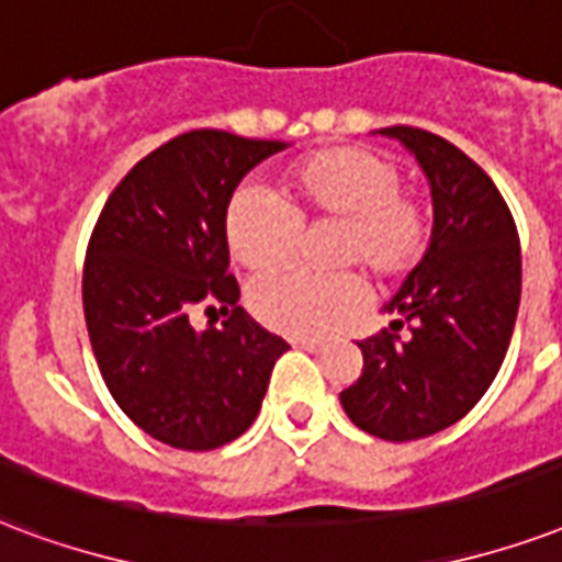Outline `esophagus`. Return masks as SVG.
I'll return each instance as SVG.
<instances>
[{
    "mask_svg": "<svg viewBox=\"0 0 562 562\" xmlns=\"http://www.w3.org/2000/svg\"><path fill=\"white\" fill-rule=\"evenodd\" d=\"M291 345H294V348H300V350H310V353H321V350L327 348V345H324L321 338H291Z\"/></svg>",
    "mask_w": 562,
    "mask_h": 562,
    "instance_id": "34e87169",
    "label": "esophagus"
}]
</instances>
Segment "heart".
<instances>
[{
    "mask_svg": "<svg viewBox=\"0 0 562 562\" xmlns=\"http://www.w3.org/2000/svg\"><path fill=\"white\" fill-rule=\"evenodd\" d=\"M310 221H341L338 265H366L380 280L404 277L430 241V205L401 188V167L362 147L321 149L300 158L282 191L241 188L226 209V247L250 271H271L294 256ZM366 300L359 273L271 271L252 282L256 318L285 336H321L348 321Z\"/></svg>",
    "mask_w": 562,
    "mask_h": 562,
    "instance_id": "obj_1",
    "label": "heart"
}]
</instances>
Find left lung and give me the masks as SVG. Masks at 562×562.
<instances>
[{
  "label": "left lung",
  "instance_id": "1",
  "mask_svg": "<svg viewBox=\"0 0 562 562\" xmlns=\"http://www.w3.org/2000/svg\"><path fill=\"white\" fill-rule=\"evenodd\" d=\"M422 165L434 196L427 252L385 303L395 321L359 341L362 376L341 392L359 430L409 442L451 427L477 404L507 357L521 297V250L504 196L451 140L380 128ZM406 323L411 336L396 329Z\"/></svg>",
  "mask_w": 562,
  "mask_h": 562
}]
</instances>
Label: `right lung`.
Segmentation results:
<instances>
[{"label":"right lung","instance_id":"add662e5","mask_svg":"<svg viewBox=\"0 0 562 562\" xmlns=\"http://www.w3.org/2000/svg\"><path fill=\"white\" fill-rule=\"evenodd\" d=\"M285 147L221 128L186 132L128 170L93 226L81 277L93 357L120 409L170 448L212 451L238 439L289 350L238 306L224 233L238 182ZM205 302L222 303L221 328L190 324Z\"/></svg>","mask_w":562,"mask_h":562}]
</instances>
